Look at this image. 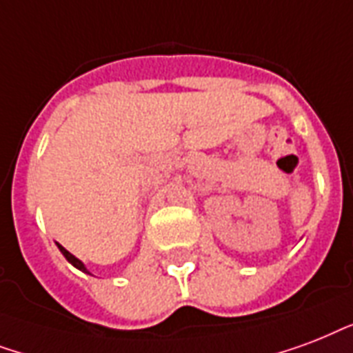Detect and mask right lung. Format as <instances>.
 <instances>
[{"label":"right lung","mask_w":353,"mask_h":353,"mask_svg":"<svg viewBox=\"0 0 353 353\" xmlns=\"http://www.w3.org/2000/svg\"><path fill=\"white\" fill-rule=\"evenodd\" d=\"M59 248H60V252L64 254V258L68 259V261H70V263H72L73 267H77V269H81V270H83V272H88V270H86V267H84L81 259H77V258H75V256H73V254L68 252V250H65V248L62 247V245H59Z\"/></svg>","instance_id":"add662e5"}]
</instances>
